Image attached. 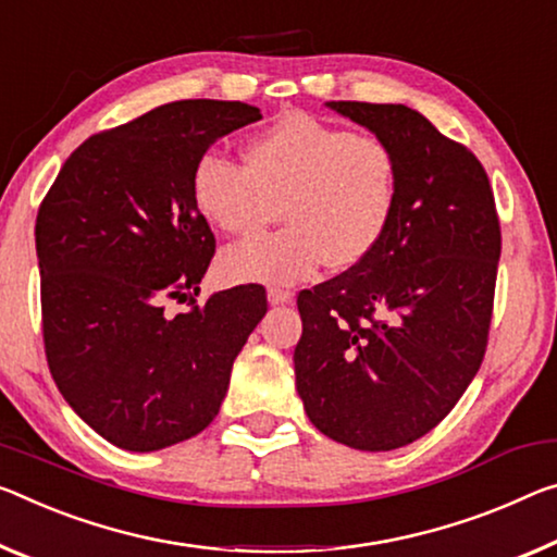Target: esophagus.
<instances>
[{
	"instance_id": "1",
	"label": "esophagus",
	"mask_w": 557,
	"mask_h": 557,
	"mask_svg": "<svg viewBox=\"0 0 557 557\" xmlns=\"http://www.w3.org/2000/svg\"><path fill=\"white\" fill-rule=\"evenodd\" d=\"M268 299H270V305H289L295 299V295L289 293V289H277V287H270L268 289Z\"/></svg>"
}]
</instances>
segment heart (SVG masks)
<instances>
[{
	"mask_svg": "<svg viewBox=\"0 0 557 557\" xmlns=\"http://www.w3.org/2000/svg\"><path fill=\"white\" fill-rule=\"evenodd\" d=\"M245 158L247 165L220 153L198 158L190 193L200 215L243 237L264 231L280 213L289 227L225 250L220 275L227 282L295 285L326 260L351 268L389 231L399 158L386 140L289 111L247 144Z\"/></svg>",
	"mask_w": 557,
	"mask_h": 557,
	"instance_id": "1",
	"label": "heart"
}]
</instances>
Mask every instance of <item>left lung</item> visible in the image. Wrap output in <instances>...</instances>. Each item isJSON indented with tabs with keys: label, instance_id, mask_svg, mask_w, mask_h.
Instances as JSON below:
<instances>
[{
	"label": "left lung",
	"instance_id": "left-lung-1",
	"mask_svg": "<svg viewBox=\"0 0 557 557\" xmlns=\"http://www.w3.org/2000/svg\"><path fill=\"white\" fill-rule=\"evenodd\" d=\"M399 158V200L376 250L302 289L297 394L324 436L392 451L429 434L488 344L500 223L469 148L401 103L326 101Z\"/></svg>",
	"mask_w": 557,
	"mask_h": 557
}]
</instances>
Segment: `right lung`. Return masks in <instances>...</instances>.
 Instances as JSON below:
<instances>
[{"label": "right lung", "instance_id": "add662e5", "mask_svg": "<svg viewBox=\"0 0 557 557\" xmlns=\"http://www.w3.org/2000/svg\"><path fill=\"white\" fill-rule=\"evenodd\" d=\"M250 103L188 99L84 140L37 215L49 372L96 434L158 451L218 417L233 361L268 312L262 285L196 305L215 235L193 202L198 158L260 121ZM171 298L188 313L164 312Z\"/></svg>", "mask_w": 557, "mask_h": 557}]
</instances>
